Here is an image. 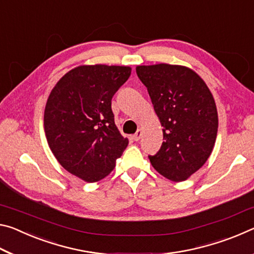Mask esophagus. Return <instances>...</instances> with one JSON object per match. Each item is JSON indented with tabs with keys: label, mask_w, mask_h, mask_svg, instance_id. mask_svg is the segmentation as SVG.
Instances as JSON below:
<instances>
[{
	"label": "esophagus",
	"mask_w": 254,
	"mask_h": 254,
	"mask_svg": "<svg viewBox=\"0 0 254 254\" xmlns=\"http://www.w3.org/2000/svg\"><path fill=\"white\" fill-rule=\"evenodd\" d=\"M141 136H142V130H137L132 137L134 141H139L141 139Z\"/></svg>",
	"instance_id": "esophagus-1"
}]
</instances>
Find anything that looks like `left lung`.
I'll return each instance as SVG.
<instances>
[{"label": "left lung", "instance_id": "8db88e82", "mask_svg": "<svg viewBox=\"0 0 254 254\" xmlns=\"http://www.w3.org/2000/svg\"><path fill=\"white\" fill-rule=\"evenodd\" d=\"M160 120L163 142L149 156L159 174L184 182L207 161L217 135L216 104L207 85L186 66L157 64L136 66Z\"/></svg>", "mask_w": 254, "mask_h": 254}]
</instances>
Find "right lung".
I'll list each match as a JSON object with an SVG mask.
<instances>
[{
  "mask_svg": "<svg viewBox=\"0 0 254 254\" xmlns=\"http://www.w3.org/2000/svg\"><path fill=\"white\" fill-rule=\"evenodd\" d=\"M130 75L127 66L81 65L64 75L50 92L44 115L49 148L68 173L84 182L110 175L127 147L111 104Z\"/></svg>",
  "mask_w": 254,
  "mask_h": 254,
  "instance_id": "add662e5",
  "label": "right lung"
}]
</instances>
